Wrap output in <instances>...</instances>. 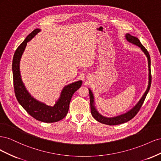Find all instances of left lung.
Segmentation results:
<instances>
[{
    "label": "left lung",
    "mask_w": 161,
    "mask_h": 161,
    "mask_svg": "<svg viewBox=\"0 0 161 161\" xmlns=\"http://www.w3.org/2000/svg\"><path fill=\"white\" fill-rule=\"evenodd\" d=\"M125 39L127 40L129 42L134 43V44L138 46L141 48V50H142V52L145 53V55L147 56V59H148V85L147 87V91H145L144 94L142 97V98L140 99V100L138 101V103L136 104L134 108L128 111L127 113H125L124 114L120 115L116 117H114V118H107V117L103 116L101 115L98 111H97L95 105H94V97L92 93V91L89 90V97H90V105H91V114L92 117L97 120L99 122L104 124L106 125H119L124 124L125 122H127V121H130V119H132L135 115L138 114V112L140 111L141 107H142L144 101L145 100L146 97H147L148 92L150 90V87L151 85V70H150V57L149 55V53L147 51V50L146 49L144 46L140 43V40L137 37H136L134 36H131L130 34L127 33L125 34Z\"/></svg>",
    "instance_id": "8db88e82"
}]
</instances>
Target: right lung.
Masks as SVG:
<instances>
[{
  "label": "right lung",
  "instance_id": "add662e5",
  "mask_svg": "<svg viewBox=\"0 0 161 161\" xmlns=\"http://www.w3.org/2000/svg\"><path fill=\"white\" fill-rule=\"evenodd\" d=\"M40 31V29H36L29 34L14 53L12 64L14 90L19 104L33 118L43 122L53 123L65 118L69 109L72 97L75 92L81 86L82 82V80H79L65 86L61 92L59 99L53 107L47 105L42 102L36 100L29 93L21 80L19 64L27 43Z\"/></svg>",
  "mask_w": 161,
  "mask_h": 161
}]
</instances>
